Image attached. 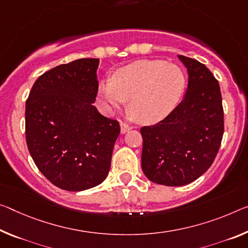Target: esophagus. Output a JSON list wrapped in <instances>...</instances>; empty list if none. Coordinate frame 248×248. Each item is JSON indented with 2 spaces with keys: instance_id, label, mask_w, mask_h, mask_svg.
Wrapping results in <instances>:
<instances>
[{
  "instance_id": "esophagus-1",
  "label": "esophagus",
  "mask_w": 248,
  "mask_h": 248,
  "mask_svg": "<svg viewBox=\"0 0 248 248\" xmlns=\"http://www.w3.org/2000/svg\"><path fill=\"white\" fill-rule=\"evenodd\" d=\"M131 129H132L131 125H129L127 124H124V123H121L120 124V132L123 133V135H124V133H127L129 130H131Z\"/></svg>"
}]
</instances>
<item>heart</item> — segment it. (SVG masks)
I'll return each mask as SVG.
<instances>
[{
    "mask_svg": "<svg viewBox=\"0 0 248 248\" xmlns=\"http://www.w3.org/2000/svg\"><path fill=\"white\" fill-rule=\"evenodd\" d=\"M186 78L180 67L158 60H140L117 69L98 86V101L106 112L128 101L130 115L141 124L166 119L180 103Z\"/></svg>",
    "mask_w": 248,
    "mask_h": 248,
    "instance_id": "1",
    "label": "heart"
}]
</instances>
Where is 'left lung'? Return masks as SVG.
I'll list each match as a JSON object with an SVG mask.
<instances>
[{
  "label": "left lung",
  "instance_id": "8db88e82",
  "mask_svg": "<svg viewBox=\"0 0 248 248\" xmlns=\"http://www.w3.org/2000/svg\"><path fill=\"white\" fill-rule=\"evenodd\" d=\"M187 88L166 119L141 128V167L147 178L167 186H186L205 173L217 155L224 132L218 81L205 65L182 55Z\"/></svg>",
  "mask_w": 248,
  "mask_h": 248
}]
</instances>
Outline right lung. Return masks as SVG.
Segmentation results:
<instances>
[{
	"label": "right lung",
	"mask_w": 248,
	"mask_h": 248,
	"mask_svg": "<svg viewBox=\"0 0 248 248\" xmlns=\"http://www.w3.org/2000/svg\"><path fill=\"white\" fill-rule=\"evenodd\" d=\"M98 58H82L43 74L25 106L26 143L38 170L54 186L84 191L107 178L118 121L98 112Z\"/></svg>",
	"instance_id": "add662e5"
}]
</instances>
